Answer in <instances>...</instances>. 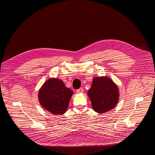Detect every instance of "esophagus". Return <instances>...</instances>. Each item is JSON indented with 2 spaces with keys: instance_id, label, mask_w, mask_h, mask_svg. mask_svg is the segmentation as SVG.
Segmentation results:
<instances>
[{
  "instance_id": "obj_1",
  "label": "esophagus",
  "mask_w": 155,
  "mask_h": 155,
  "mask_svg": "<svg viewBox=\"0 0 155 155\" xmlns=\"http://www.w3.org/2000/svg\"><path fill=\"white\" fill-rule=\"evenodd\" d=\"M83 88L81 87V88H79V89L77 90V93H81L83 92Z\"/></svg>"
}]
</instances>
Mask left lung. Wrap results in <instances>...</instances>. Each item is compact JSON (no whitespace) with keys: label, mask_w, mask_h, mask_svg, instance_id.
<instances>
[{"label":"left lung","mask_w":155,"mask_h":155,"mask_svg":"<svg viewBox=\"0 0 155 155\" xmlns=\"http://www.w3.org/2000/svg\"><path fill=\"white\" fill-rule=\"evenodd\" d=\"M93 110L103 114L117 105L119 92L117 85L107 77H95L87 93Z\"/></svg>","instance_id":"1"}]
</instances>
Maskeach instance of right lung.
<instances>
[{"label": "right lung", "instance_id": "1", "mask_svg": "<svg viewBox=\"0 0 155 155\" xmlns=\"http://www.w3.org/2000/svg\"><path fill=\"white\" fill-rule=\"evenodd\" d=\"M73 91L62 81L51 78L43 84L38 93L42 107L54 115L64 114L68 109Z\"/></svg>", "mask_w": 155, "mask_h": 155}]
</instances>
